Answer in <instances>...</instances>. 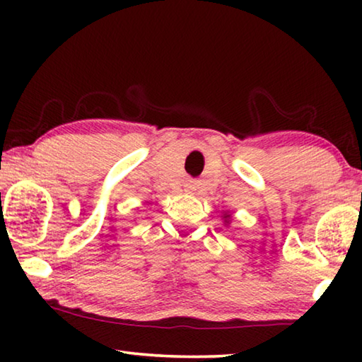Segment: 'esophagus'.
Masks as SVG:
<instances>
[{
	"mask_svg": "<svg viewBox=\"0 0 362 362\" xmlns=\"http://www.w3.org/2000/svg\"><path fill=\"white\" fill-rule=\"evenodd\" d=\"M185 187H187L188 192H194V189H196V183H194V182H188Z\"/></svg>",
	"mask_w": 362,
	"mask_h": 362,
	"instance_id": "esophagus-1",
	"label": "esophagus"
}]
</instances>
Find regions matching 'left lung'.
<instances>
[{
	"label": "left lung",
	"mask_w": 362,
	"mask_h": 362,
	"mask_svg": "<svg viewBox=\"0 0 362 362\" xmlns=\"http://www.w3.org/2000/svg\"><path fill=\"white\" fill-rule=\"evenodd\" d=\"M223 218H225V222H226V223H228V222H230V220H228V218H230V216H228V214H225V216H223Z\"/></svg>",
	"instance_id": "left-lung-1"
}]
</instances>
